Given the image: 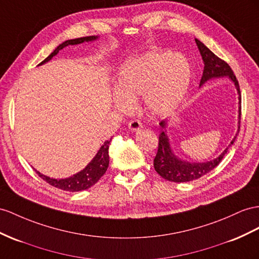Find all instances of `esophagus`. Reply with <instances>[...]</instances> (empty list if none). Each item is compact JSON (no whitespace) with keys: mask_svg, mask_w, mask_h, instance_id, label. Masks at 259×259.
<instances>
[{"mask_svg":"<svg viewBox=\"0 0 259 259\" xmlns=\"http://www.w3.org/2000/svg\"><path fill=\"white\" fill-rule=\"evenodd\" d=\"M128 127L131 131H138L142 128V123L140 120H137V119H134V120H130L128 123Z\"/></svg>","mask_w":259,"mask_h":259,"instance_id":"34e87169","label":"esophagus"}]
</instances>
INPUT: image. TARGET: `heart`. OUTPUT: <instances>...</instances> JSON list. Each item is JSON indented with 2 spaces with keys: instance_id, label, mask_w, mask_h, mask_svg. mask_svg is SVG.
Returning a JSON list of instances; mask_svg holds the SVG:
<instances>
[{
  "instance_id": "obj_1",
  "label": "heart",
  "mask_w": 259,
  "mask_h": 259,
  "mask_svg": "<svg viewBox=\"0 0 259 259\" xmlns=\"http://www.w3.org/2000/svg\"><path fill=\"white\" fill-rule=\"evenodd\" d=\"M190 76V65L183 56L148 52L121 65L114 103L119 109L128 110L134 101L143 95L150 114L167 115L183 101Z\"/></svg>"
}]
</instances>
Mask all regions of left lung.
Wrapping results in <instances>:
<instances>
[{"label":"left lung","instance_id":"obj_1","mask_svg":"<svg viewBox=\"0 0 259 259\" xmlns=\"http://www.w3.org/2000/svg\"><path fill=\"white\" fill-rule=\"evenodd\" d=\"M196 44L198 46V49L200 51V55L202 57V60L204 63L203 73L200 79V85L204 84L210 78L213 77H223L228 76L231 78V81L234 83L235 88L238 93V123L241 122V91L240 85H238L237 78L235 74L232 71L231 66L225 62L222 59L217 57L213 52H212L209 48L198 39H195ZM167 122L165 120H162L160 122V125L162 127V131L160 136H158V149L156 156L154 157V168L157 171V174L162 176L165 180L174 183H185L190 182L200 178L201 176L209 173L210 170L217 167L219 163L222 161L224 155L227 154L228 148L225 149L222 153L219 155V157L214 158V160L205 162V163H190L183 161L181 158H178L174 153L173 150L170 149V145L168 142V137L166 135V131L164 129L166 128ZM240 128V127H238ZM235 138L231 141V144H233L235 141ZM230 144V145H231Z\"/></svg>","mask_w":259,"mask_h":259}]
</instances>
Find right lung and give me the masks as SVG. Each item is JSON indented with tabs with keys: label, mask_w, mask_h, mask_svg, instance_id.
Listing matches in <instances>:
<instances>
[{
	"label": "right lung",
	"mask_w": 259,
	"mask_h": 259,
	"mask_svg": "<svg viewBox=\"0 0 259 259\" xmlns=\"http://www.w3.org/2000/svg\"><path fill=\"white\" fill-rule=\"evenodd\" d=\"M97 38H98L97 36H89V37H81V38H76V39H71V40H66V41L62 42L61 45H59L58 47L54 50V52H51V55L46 58L42 62L39 63V65L51 60L52 57H55L59 51L63 49L64 47H66V46L78 45V44H82L84 41H93V40H96ZM110 141H111V139L110 140H107L104 142L101 149H99V151L97 152V154L89 163L88 166H86L83 170L78 171L77 174L73 175L69 178H63V180H55V178H50L48 176H45V175L40 174L37 170H36V173L38 174L39 177H41L44 181H46L49 185H51V186L57 187L59 189L72 191V193L73 191H81V190L88 189V188L92 187L93 185H95L99 181V178H101L106 173V170H107V168H108V165H109L108 149H109Z\"/></svg>",
	"instance_id": "1"
}]
</instances>
